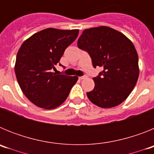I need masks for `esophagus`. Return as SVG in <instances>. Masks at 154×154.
<instances>
[{"instance_id": "1", "label": "esophagus", "mask_w": 154, "mask_h": 154, "mask_svg": "<svg viewBox=\"0 0 154 154\" xmlns=\"http://www.w3.org/2000/svg\"><path fill=\"white\" fill-rule=\"evenodd\" d=\"M87 76H81V77H79V79L80 80H82V79H86Z\"/></svg>"}]
</instances>
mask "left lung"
<instances>
[{"label": "left lung", "instance_id": "obj_1", "mask_svg": "<svg viewBox=\"0 0 154 154\" xmlns=\"http://www.w3.org/2000/svg\"><path fill=\"white\" fill-rule=\"evenodd\" d=\"M78 47L89 53L94 68L103 69L93 78V90L86 93L89 100L101 108L123 103L134 89L140 72L131 41L113 28L100 26L84 30Z\"/></svg>", "mask_w": 154, "mask_h": 154}]
</instances>
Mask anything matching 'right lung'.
Here are the masks:
<instances>
[{"label":"right lung","mask_w":154,"mask_h":154,"mask_svg":"<svg viewBox=\"0 0 154 154\" xmlns=\"http://www.w3.org/2000/svg\"><path fill=\"white\" fill-rule=\"evenodd\" d=\"M78 35V29L47 28L21 45L16 58L15 75L24 96L37 106L45 109L59 106L78 80L77 76L51 72Z\"/></svg>","instance_id":"obj_1"}]
</instances>
